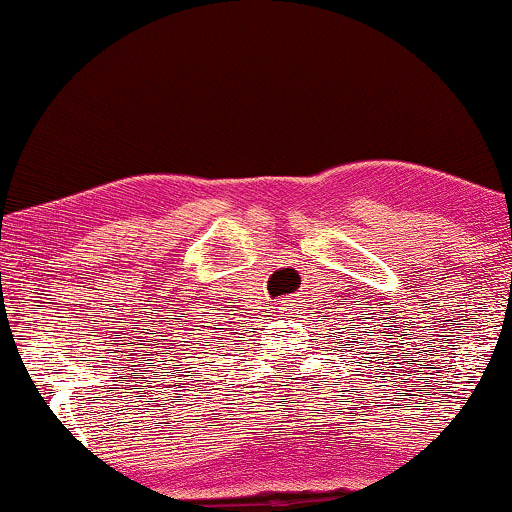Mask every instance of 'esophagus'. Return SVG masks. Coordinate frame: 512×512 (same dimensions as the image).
I'll list each match as a JSON object with an SVG mask.
<instances>
[{
	"mask_svg": "<svg viewBox=\"0 0 512 512\" xmlns=\"http://www.w3.org/2000/svg\"><path fill=\"white\" fill-rule=\"evenodd\" d=\"M296 303H298V300H293L291 296H289V298L277 300L279 312H282V319H286V317H293V312H296Z\"/></svg>",
	"mask_w": 512,
	"mask_h": 512,
	"instance_id": "esophagus-1",
	"label": "esophagus"
}]
</instances>
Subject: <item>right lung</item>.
Listing matches in <instances>:
<instances>
[{
  "mask_svg": "<svg viewBox=\"0 0 512 512\" xmlns=\"http://www.w3.org/2000/svg\"><path fill=\"white\" fill-rule=\"evenodd\" d=\"M195 331H198V328H195ZM177 338H188V340H172L170 342L172 347H167V349H170V359L181 361V354H193V352H198V349H200V347H193V345H200V340L191 338V333H188V335L179 333ZM191 339L194 340L193 343L190 342ZM202 354H205V352H202ZM186 359H191V356H186ZM193 359H198V356H193ZM188 363H191V361H188Z\"/></svg>",
  "mask_w": 512,
  "mask_h": 512,
  "instance_id": "1",
  "label": "right lung"
}]
</instances>
